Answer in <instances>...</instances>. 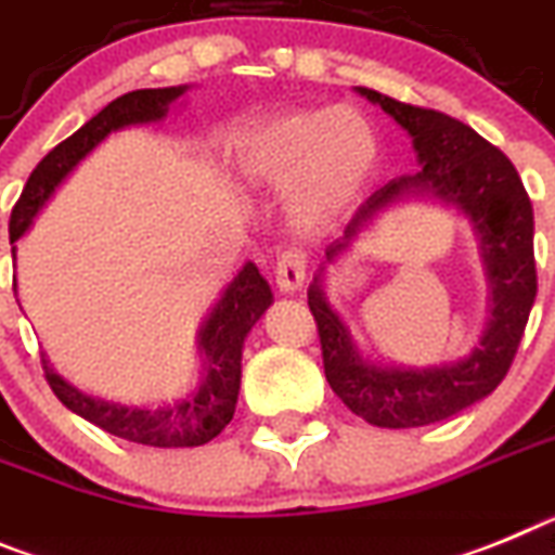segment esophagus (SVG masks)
Here are the masks:
<instances>
[{
	"label": "esophagus",
	"instance_id": "obj_1",
	"mask_svg": "<svg viewBox=\"0 0 555 555\" xmlns=\"http://www.w3.org/2000/svg\"><path fill=\"white\" fill-rule=\"evenodd\" d=\"M306 269H309V260H306L300 249L283 253L281 260H278V269H274V281H278L281 292H286V295L300 292L302 283H306Z\"/></svg>",
	"mask_w": 555,
	"mask_h": 555
}]
</instances>
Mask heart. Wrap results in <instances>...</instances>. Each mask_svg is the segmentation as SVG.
Segmentation results:
<instances>
[{"label": "heart", "mask_w": 555, "mask_h": 555, "mask_svg": "<svg viewBox=\"0 0 555 555\" xmlns=\"http://www.w3.org/2000/svg\"><path fill=\"white\" fill-rule=\"evenodd\" d=\"M378 134L359 108H292L258 117L224 140L232 173L253 188H286V210L302 227L345 219L378 168Z\"/></svg>", "instance_id": "obj_1"}]
</instances>
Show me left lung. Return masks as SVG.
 Segmentation results:
<instances>
[{
    "label": "left lung",
    "instance_id": "8db88e82",
    "mask_svg": "<svg viewBox=\"0 0 555 555\" xmlns=\"http://www.w3.org/2000/svg\"><path fill=\"white\" fill-rule=\"evenodd\" d=\"M362 98L410 134L421 170L392 179L373 193L325 249L323 267L309 286V309L320 328L325 378L350 413L373 426L410 429L447 421L496 390L508 373L537 300L533 207L508 156L466 122L392 101L357 87ZM435 201L473 224L490 283V314L476 348L452 363L410 369L364 358L324 295L331 268L356 248L385 211L404 201Z\"/></svg>",
    "mask_w": 555,
    "mask_h": 555
}]
</instances>
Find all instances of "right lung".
Segmentation results:
<instances>
[{"instance_id":"1","label":"right lung","mask_w":555,"mask_h":555,"mask_svg":"<svg viewBox=\"0 0 555 555\" xmlns=\"http://www.w3.org/2000/svg\"><path fill=\"white\" fill-rule=\"evenodd\" d=\"M191 89L193 87L182 83V87L137 89V92L122 94L106 108H101L92 120L83 122L69 140L55 145L36 165L25 191H22V198L11 212L13 258H16V244L30 232L33 221L39 219V212L50 205L55 191H61V184L73 177L78 165L98 145H103L117 131L131 129V126L163 122L170 108L177 106ZM272 302L274 295L269 283L263 281V274L258 272L253 260H246L198 325L196 385L173 401L122 404V401L101 399V396H92V392H83L69 385L61 373H55L50 359L41 357L44 376L66 410H73L75 415L117 435V438L159 449L202 447V443L216 438L235 415L244 343Z\"/></svg>"}]
</instances>
